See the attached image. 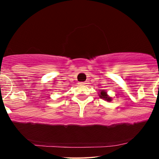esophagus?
<instances>
[{
    "label": "esophagus",
    "instance_id": "obj_1",
    "mask_svg": "<svg viewBox=\"0 0 159 159\" xmlns=\"http://www.w3.org/2000/svg\"><path fill=\"white\" fill-rule=\"evenodd\" d=\"M88 84L87 81H85V82H79L80 85H86V84Z\"/></svg>",
    "mask_w": 159,
    "mask_h": 159
}]
</instances>
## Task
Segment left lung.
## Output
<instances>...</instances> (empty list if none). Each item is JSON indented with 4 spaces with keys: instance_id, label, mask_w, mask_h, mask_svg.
<instances>
[{
    "instance_id": "1",
    "label": "left lung",
    "mask_w": 159,
    "mask_h": 159,
    "mask_svg": "<svg viewBox=\"0 0 159 159\" xmlns=\"http://www.w3.org/2000/svg\"><path fill=\"white\" fill-rule=\"evenodd\" d=\"M98 95H99L100 98H101V99H103L104 100H106V101H108V102H111L112 100H113V98L111 97H110L109 95H108L107 92L105 91V90L103 89H100V91L99 93H98Z\"/></svg>"
}]
</instances>
